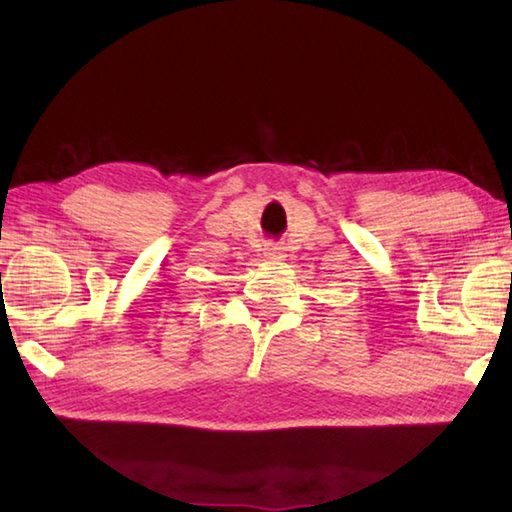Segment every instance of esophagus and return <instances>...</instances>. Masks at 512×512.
<instances>
[{"mask_svg":"<svg viewBox=\"0 0 512 512\" xmlns=\"http://www.w3.org/2000/svg\"><path fill=\"white\" fill-rule=\"evenodd\" d=\"M264 257L268 259V262H277V259H284V253H279L277 246H268L264 250Z\"/></svg>","mask_w":512,"mask_h":512,"instance_id":"obj_1","label":"esophagus"}]
</instances>
